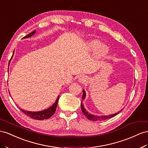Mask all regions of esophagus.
<instances>
[{
    "mask_svg": "<svg viewBox=\"0 0 148 148\" xmlns=\"http://www.w3.org/2000/svg\"><path fill=\"white\" fill-rule=\"evenodd\" d=\"M86 79H87V78L85 77V76H84V75H81L80 77H79V82H80V83H85V82H86Z\"/></svg>",
    "mask_w": 148,
    "mask_h": 148,
    "instance_id": "esophagus-1",
    "label": "esophagus"
}]
</instances>
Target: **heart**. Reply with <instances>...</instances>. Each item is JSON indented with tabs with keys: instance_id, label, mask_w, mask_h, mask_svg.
<instances>
[{
	"instance_id": "obj_1",
	"label": "heart",
	"mask_w": 148,
	"mask_h": 148,
	"mask_svg": "<svg viewBox=\"0 0 148 148\" xmlns=\"http://www.w3.org/2000/svg\"><path fill=\"white\" fill-rule=\"evenodd\" d=\"M88 45L92 50H97V56L99 58L106 57L109 52V48L106 45H102V43L97 39H91L88 42Z\"/></svg>"
}]
</instances>
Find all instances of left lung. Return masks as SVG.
Listing matches in <instances>:
<instances>
[{"instance_id":"left-lung-1","label":"left lung","mask_w":148,"mask_h":148,"mask_svg":"<svg viewBox=\"0 0 148 148\" xmlns=\"http://www.w3.org/2000/svg\"><path fill=\"white\" fill-rule=\"evenodd\" d=\"M86 97V93L85 90H83V96H82V100H83ZM81 108H82V112L84 114V115L85 116L90 119L91 121H103V120H105V119H109L110 118H112L114 116H116V114H118V113H119L122 111V110L119 111L118 113H116L115 114H111V115H108V116H95V115H93V114H91L90 113H89L87 111H86L85 108H84V105L82 104V103H81Z\"/></svg>"}]
</instances>
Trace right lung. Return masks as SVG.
Returning a JSON list of instances; mask_svg holds the SVG:
<instances>
[{
	"instance_id": "add662e5",
	"label": "right lung",
	"mask_w": 148,
	"mask_h": 148,
	"mask_svg": "<svg viewBox=\"0 0 148 148\" xmlns=\"http://www.w3.org/2000/svg\"><path fill=\"white\" fill-rule=\"evenodd\" d=\"M34 34H35V32H32L29 34V35H26L25 37H23V38H29V37H31V36H32ZM13 55H14V53H13ZM59 97H60V95H58L57 100H56L55 102L53 103V105L47 110H43L41 111H37V112H35V111H25L22 109H21V110L23 113L25 114L27 116H29L34 119H37V120H43V119H48V118H50L51 116H52L55 113V111H56V108H57V106Z\"/></svg>"
}]
</instances>
